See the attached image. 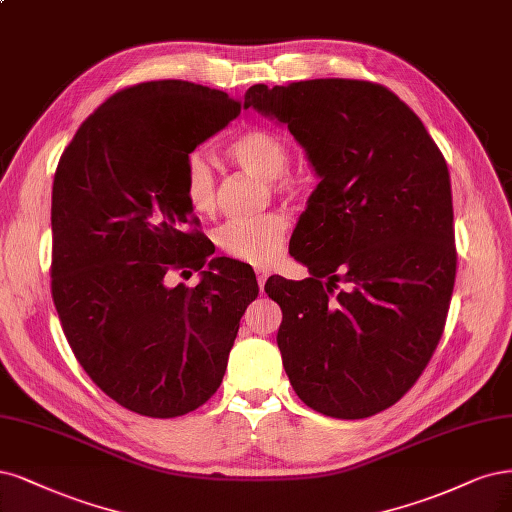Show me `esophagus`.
Segmentation results:
<instances>
[{
  "mask_svg": "<svg viewBox=\"0 0 512 512\" xmlns=\"http://www.w3.org/2000/svg\"><path fill=\"white\" fill-rule=\"evenodd\" d=\"M267 277H269L267 269H256V279H258V288L260 290H264V284H267Z\"/></svg>",
  "mask_w": 512,
  "mask_h": 512,
  "instance_id": "obj_1",
  "label": "esophagus"
}]
</instances>
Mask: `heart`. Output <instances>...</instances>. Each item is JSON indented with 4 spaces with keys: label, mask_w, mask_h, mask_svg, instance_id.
Instances as JSON below:
<instances>
[{
    "label": "heart",
    "mask_w": 512,
    "mask_h": 512,
    "mask_svg": "<svg viewBox=\"0 0 512 512\" xmlns=\"http://www.w3.org/2000/svg\"><path fill=\"white\" fill-rule=\"evenodd\" d=\"M228 158L262 180H269L275 192H292L296 178L288 171L290 144L288 139L269 127H250L228 144ZM184 199L192 214L209 218L218 209L216 175L203 152L195 150L186 156L182 173ZM288 235V216L269 211L258 218L231 220L216 233L218 248L235 260L248 264H267L279 256Z\"/></svg>",
    "instance_id": "1"
}]
</instances>
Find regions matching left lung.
Segmentation results:
<instances>
[{
  "mask_svg": "<svg viewBox=\"0 0 512 512\" xmlns=\"http://www.w3.org/2000/svg\"><path fill=\"white\" fill-rule=\"evenodd\" d=\"M243 108L286 125L320 184L290 239L311 277H269L277 345L313 411L364 419L424 373L455 284L451 180L424 122L390 88L320 78L254 84Z\"/></svg>",
  "mask_w": 512,
  "mask_h": 512,
  "instance_id": "obj_1",
  "label": "left lung"
}]
</instances>
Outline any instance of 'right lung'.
Listing matches in <instances>:
<instances>
[{"instance_id": "obj_1", "label": "right lung", "mask_w": 512, "mask_h": 512, "mask_svg": "<svg viewBox=\"0 0 512 512\" xmlns=\"http://www.w3.org/2000/svg\"><path fill=\"white\" fill-rule=\"evenodd\" d=\"M239 112L216 88L142 82L105 99L61 154L52 301L86 375L133 413L180 417L214 396L258 296L248 269L209 260L216 248L182 190L186 156ZM192 270L195 289L166 286Z\"/></svg>"}]
</instances>
